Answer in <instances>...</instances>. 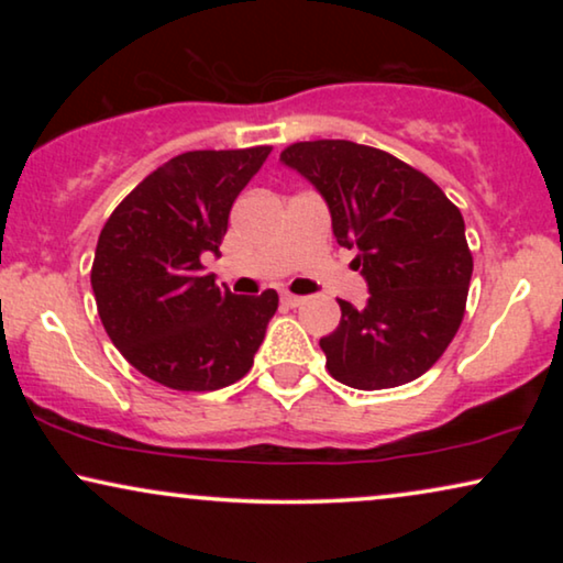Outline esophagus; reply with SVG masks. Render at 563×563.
Returning a JSON list of instances; mask_svg holds the SVG:
<instances>
[{"instance_id": "1", "label": "esophagus", "mask_w": 563, "mask_h": 563, "mask_svg": "<svg viewBox=\"0 0 563 563\" xmlns=\"http://www.w3.org/2000/svg\"><path fill=\"white\" fill-rule=\"evenodd\" d=\"M282 302L287 307H299L305 302V297H297V295H289V291H282Z\"/></svg>"}]
</instances>
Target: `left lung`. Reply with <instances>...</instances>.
Instances as JSON below:
<instances>
[{
	"label": "left lung",
	"mask_w": 563,
	"mask_h": 563,
	"mask_svg": "<svg viewBox=\"0 0 563 563\" xmlns=\"http://www.w3.org/2000/svg\"><path fill=\"white\" fill-rule=\"evenodd\" d=\"M325 199L333 235L356 249L364 307L341 305L320 338L328 372L353 389H391L443 356L464 318L472 253L459 207L418 168L351 141H307L282 153Z\"/></svg>",
	"instance_id": "left-lung-1"
}]
</instances>
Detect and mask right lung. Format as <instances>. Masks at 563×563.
Returning a JSON list of instances; mask_svg holds the SVG:
<instances>
[{"label": "right lung", "mask_w": 563, "mask_h": 563, "mask_svg": "<svg viewBox=\"0 0 563 563\" xmlns=\"http://www.w3.org/2000/svg\"><path fill=\"white\" fill-rule=\"evenodd\" d=\"M272 148L189 151L145 176L104 222L91 289L110 341L148 379L212 391L251 372L279 295L235 297L205 274L230 207Z\"/></svg>", "instance_id": "1"}]
</instances>
